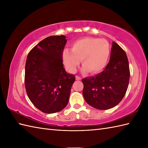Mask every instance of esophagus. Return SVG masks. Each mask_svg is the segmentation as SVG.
Instances as JSON below:
<instances>
[{
  "label": "esophagus",
  "instance_id": "obj_1",
  "mask_svg": "<svg viewBox=\"0 0 148 148\" xmlns=\"http://www.w3.org/2000/svg\"><path fill=\"white\" fill-rule=\"evenodd\" d=\"M76 80H81V77H80L79 76H76Z\"/></svg>",
  "mask_w": 148,
  "mask_h": 148
}]
</instances>
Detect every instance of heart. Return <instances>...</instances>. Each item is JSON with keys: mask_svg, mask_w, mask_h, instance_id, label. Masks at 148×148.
<instances>
[{"mask_svg": "<svg viewBox=\"0 0 148 148\" xmlns=\"http://www.w3.org/2000/svg\"><path fill=\"white\" fill-rule=\"evenodd\" d=\"M110 54V46L105 39L84 37L72 45L71 51L63 52V60L67 70L74 73L82 62L83 72L92 74L101 72L108 63Z\"/></svg>", "mask_w": 148, "mask_h": 148, "instance_id": "b5f03b06", "label": "heart"}]
</instances>
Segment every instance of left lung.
Instances as JSON below:
<instances>
[{"instance_id": "obj_1", "label": "left lung", "mask_w": 148, "mask_h": 148, "mask_svg": "<svg viewBox=\"0 0 148 148\" xmlns=\"http://www.w3.org/2000/svg\"><path fill=\"white\" fill-rule=\"evenodd\" d=\"M129 79V64L126 53L117 43L112 42L109 62L103 71L82 80L84 99L95 109H111L124 97Z\"/></svg>"}]
</instances>
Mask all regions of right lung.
<instances>
[{
    "label": "right lung",
    "mask_w": 148,
    "mask_h": 148,
    "mask_svg": "<svg viewBox=\"0 0 148 148\" xmlns=\"http://www.w3.org/2000/svg\"><path fill=\"white\" fill-rule=\"evenodd\" d=\"M65 36L46 37L34 46L27 56L25 84L30 101L40 111L57 112L67 105L75 76L63 65Z\"/></svg>",
    "instance_id": "add662e5"
}]
</instances>
